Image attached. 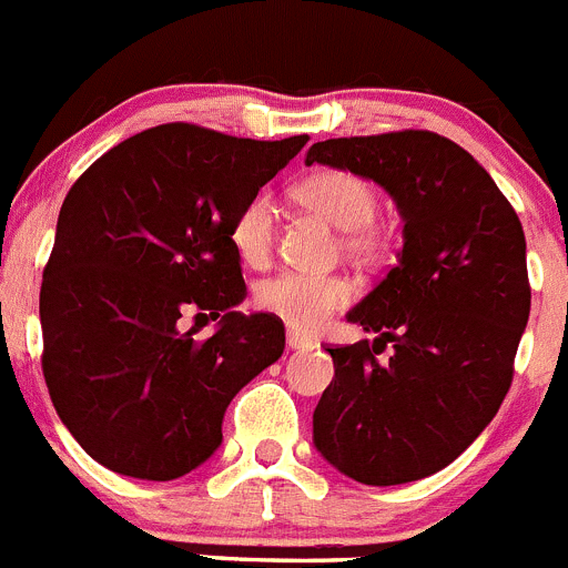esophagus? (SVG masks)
Wrapping results in <instances>:
<instances>
[{"label":"esophagus","instance_id":"1","mask_svg":"<svg viewBox=\"0 0 568 568\" xmlns=\"http://www.w3.org/2000/svg\"><path fill=\"white\" fill-rule=\"evenodd\" d=\"M288 349H311L314 347V338L302 336L300 331H288V338H285Z\"/></svg>","mask_w":568,"mask_h":568}]
</instances>
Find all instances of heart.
Instances as JSON below:
<instances>
[{
    "label": "heart",
    "instance_id": "b5f03b06",
    "mask_svg": "<svg viewBox=\"0 0 568 568\" xmlns=\"http://www.w3.org/2000/svg\"><path fill=\"white\" fill-rule=\"evenodd\" d=\"M302 204L331 221L336 230L347 232L344 246L358 257H375L381 252V237L373 230L378 215V195L367 179L349 171H316L302 179L296 187ZM277 210L268 195H254L237 210L232 221L230 241L237 257L246 266H266L274 252ZM353 300V285L344 277H320V274H277L260 283L254 302L260 311L277 316L285 325L302 333H314Z\"/></svg>",
    "mask_w": 568,
    "mask_h": 568
}]
</instances>
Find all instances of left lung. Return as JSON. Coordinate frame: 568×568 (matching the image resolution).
I'll list each match as a JSON object with an SVG mask.
<instances>
[{"instance_id": "8db88e82", "label": "left lung", "mask_w": 568, "mask_h": 568, "mask_svg": "<svg viewBox=\"0 0 568 568\" xmlns=\"http://www.w3.org/2000/svg\"><path fill=\"white\" fill-rule=\"evenodd\" d=\"M314 162L384 187L404 219L397 263L347 314L378 338L327 347L336 375L314 445L362 485H406L452 465L510 389L529 320L521 221L490 173L432 131L314 142Z\"/></svg>"}]
</instances>
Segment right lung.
I'll use <instances>...</instances> for the list:
<instances>
[{
    "instance_id": "right-lung-1",
    "label": "right lung",
    "mask_w": 568,
    "mask_h": 568,
    "mask_svg": "<svg viewBox=\"0 0 568 568\" xmlns=\"http://www.w3.org/2000/svg\"><path fill=\"white\" fill-rule=\"evenodd\" d=\"M308 136L237 140L190 123L129 136L72 184L41 283L47 389L83 452L171 481L219 452L232 397L285 347L246 300L232 221ZM184 313L221 318L199 343Z\"/></svg>"
}]
</instances>
